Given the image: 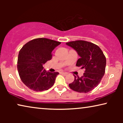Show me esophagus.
Wrapping results in <instances>:
<instances>
[{"label":"esophagus","instance_id":"34e87169","mask_svg":"<svg viewBox=\"0 0 123 123\" xmlns=\"http://www.w3.org/2000/svg\"><path fill=\"white\" fill-rule=\"evenodd\" d=\"M60 73H61V74H65V75L67 74V73H66V72H60Z\"/></svg>","mask_w":123,"mask_h":123}]
</instances>
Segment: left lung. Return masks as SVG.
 <instances>
[{"label":"left lung","instance_id":"left-lung-1","mask_svg":"<svg viewBox=\"0 0 123 123\" xmlns=\"http://www.w3.org/2000/svg\"><path fill=\"white\" fill-rule=\"evenodd\" d=\"M77 51L80 58L76 66L85 69L83 76H74V80L69 85L72 90L80 93H87L97 87L105 72L106 60L101 49L90 42L77 40L66 43Z\"/></svg>","mask_w":123,"mask_h":123}]
</instances>
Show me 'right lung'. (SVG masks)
I'll return each instance as SVG.
<instances>
[{
    "mask_svg": "<svg viewBox=\"0 0 123 123\" xmlns=\"http://www.w3.org/2000/svg\"><path fill=\"white\" fill-rule=\"evenodd\" d=\"M60 42L38 38L28 42L19 52L17 69L23 83L36 92L48 90L54 85L58 72L51 73L43 65L52 58V51Z\"/></svg>",
    "mask_w": 123,
    "mask_h": 123,
    "instance_id": "right-lung-1",
    "label": "right lung"
}]
</instances>
